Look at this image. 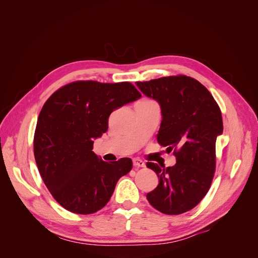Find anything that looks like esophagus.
<instances>
[{"mask_svg":"<svg viewBox=\"0 0 258 258\" xmlns=\"http://www.w3.org/2000/svg\"><path fill=\"white\" fill-rule=\"evenodd\" d=\"M132 161H134V166H135V167H138V168H143V167H145V162H144L143 160H141V159L135 158Z\"/></svg>","mask_w":258,"mask_h":258,"instance_id":"34e87169","label":"esophagus"}]
</instances>
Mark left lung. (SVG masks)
Instances as JSON below:
<instances>
[{"label":"left lung","instance_id":"obj_1","mask_svg":"<svg viewBox=\"0 0 258 258\" xmlns=\"http://www.w3.org/2000/svg\"><path fill=\"white\" fill-rule=\"evenodd\" d=\"M136 84L159 103L162 120L157 141L176 157L173 167L146 163L159 178L146 198L163 214L185 213L199 204L212 183L215 143L223 134L220 106L204 85L185 75Z\"/></svg>","mask_w":258,"mask_h":258}]
</instances>
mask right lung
Masks as SVG:
<instances>
[{
  "label": "right lung",
  "mask_w": 258,
  "mask_h": 258,
  "mask_svg": "<svg viewBox=\"0 0 258 258\" xmlns=\"http://www.w3.org/2000/svg\"><path fill=\"white\" fill-rule=\"evenodd\" d=\"M141 98L128 82L80 81L58 89L38 115L34 157L43 181L60 206L76 214L102 209L116 183L132 169L130 158L106 162L92 152L111 113Z\"/></svg>",
  "instance_id": "add662e5"
}]
</instances>
